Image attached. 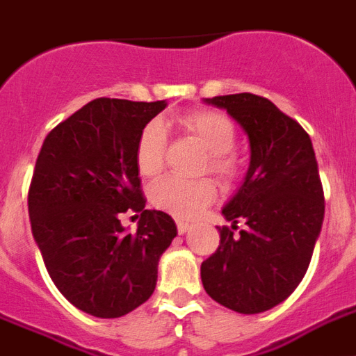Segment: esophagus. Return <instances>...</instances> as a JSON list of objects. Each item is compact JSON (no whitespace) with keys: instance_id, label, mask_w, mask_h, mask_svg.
<instances>
[{"instance_id":"esophagus-1","label":"esophagus","mask_w":356,"mask_h":356,"mask_svg":"<svg viewBox=\"0 0 356 356\" xmlns=\"http://www.w3.org/2000/svg\"><path fill=\"white\" fill-rule=\"evenodd\" d=\"M176 229H178V234H185L191 229V225L187 224V222H181V220H178V222H176Z\"/></svg>"}]
</instances>
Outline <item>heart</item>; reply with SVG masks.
I'll use <instances>...</instances> for the list:
<instances>
[{"instance_id":"heart-1","label":"heart","mask_w":356,"mask_h":356,"mask_svg":"<svg viewBox=\"0 0 356 356\" xmlns=\"http://www.w3.org/2000/svg\"><path fill=\"white\" fill-rule=\"evenodd\" d=\"M178 125L185 134L198 140L207 154L204 171H209L225 187L234 185L243 175L242 160L233 152L236 145V127L234 123L218 111H189L178 116ZM167 132L163 123L152 120L140 131L134 149V161L138 172L145 178H154L161 172L165 163ZM151 204L180 220L195 218L196 214L213 204L216 198V185L209 178L200 180H181V178H163L149 191Z\"/></svg>"}]
</instances>
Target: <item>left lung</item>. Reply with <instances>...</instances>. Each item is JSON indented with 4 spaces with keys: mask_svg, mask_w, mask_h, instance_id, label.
Returning <instances> with one entry per match:
<instances>
[{
    "mask_svg": "<svg viewBox=\"0 0 356 356\" xmlns=\"http://www.w3.org/2000/svg\"><path fill=\"white\" fill-rule=\"evenodd\" d=\"M248 132L245 181L224 207L231 227L202 264L207 295L229 309L257 315L284 302L304 278L324 220V189L309 134L264 96L207 98ZM246 229L234 234L237 222Z\"/></svg>",
    "mask_w": 356,
    "mask_h": 356,
    "instance_id": "obj_1",
    "label": "left lung"
}]
</instances>
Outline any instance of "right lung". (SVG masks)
<instances>
[{
    "label": "right lung",
    "mask_w": 356,
    "mask_h": 356,
    "mask_svg": "<svg viewBox=\"0 0 356 356\" xmlns=\"http://www.w3.org/2000/svg\"><path fill=\"white\" fill-rule=\"evenodd\" d=\"M165 102L98 98L58 123L41 145L29 187L32 234L67 300L118 318L149 300L175 220L145 209L134 161L138 134ZM140 216L125 234L121 216Z\"/></svg>",
    "instance_id": "1"
}]
</instances>
